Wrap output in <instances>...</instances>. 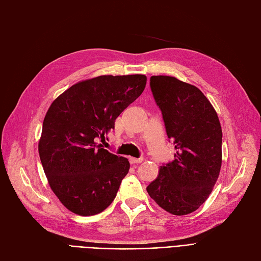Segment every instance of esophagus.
<instances>
[{
  "label": "esophagus",
  "instance_id": "1",
  "mask_svg": "<svg viewBox=\"0 0 261 261\" xmlns=\"http://www.w3.org/2000/svg\"><path fill=\"white\" fill-rule=\"evenodd\" d=\"M143 158H129V163L130 164H138V163H140V162H143Z\"/></svg>",
  "mask_w": 261,
  "mask_h": 261
}]
</instances>
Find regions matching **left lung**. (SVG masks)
I'll list each match as a JSON object with an SVG mask.
<instances>
[{"label": "left lung", "mask_w": 261, "mask_h": 261, "mask_svg": "<svg viewBox=\"0 0 261 261\" xmlns=\"http://www.w3.org/2000/svg\"><path fill=\"white\" fill-rule=\"evenodd\" d=\"M150 89L176 153L162 164L147 192L165 211L188 215L207 200L218 179L222 129L215 109L197 87L175 77L151 76Z\"/></svg>", "instance_id": "left-lung-1"}]
</instances>
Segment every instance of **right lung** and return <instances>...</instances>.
Wrapping results in <instances>:
<instances>
[{
  "label": "right lung",
  "instance_id": "obj_1",
  "mask_svg": "<svg viewBox=\"0 0 261 261\" xmlns=\"http://www.w3.org/2000/svg\"><path fill=\"white\" fill-rule=\"evenodd\" d=\"M146 83L145 75L99 76L70 87L46 112L40 160L53 193L76 215H97L114 200L129 162L97 141L114 129Z\"/></svg>",
  "mask_w": 261,
  "mask_h": 261
}]
</instances>
